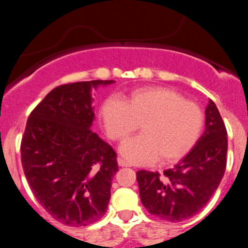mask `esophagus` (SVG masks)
<instances>
[{"instance_id": "34e87169", "label": "esophagus", "mask_w": 248, "mask_h": 248, "mask_svg": "<svg viewBox=\"0 0 248 248\" xmlns=\"http://www.w3.org/2000/svg\"><path fill=\"white\" fill-rule=\"evenodd\" d=\"M117 163H119L120 167H128V166H129L128 163H127L124 160H122L121 157H117Z\"/></svg>"}]
</instances>
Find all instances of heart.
I'll use <instances>...</instances> for the list:
<instances>
[{
  "label": "heart",
  "mask_w": 248,
  "mask_h": 248,
  "mask_svg": "<svg viewBox=\"0 0 248 248\" xmlns=\"http://www.w3.org/2000/svg\"><path fill=\"white\" fill-rule=\"evenodd\" d=\"M100 119L111 140H124L140 126L141 136L120 146V154L136 165L177 162L195 145L205 121L196 103L166 87L138 88L122 100L108 98Z\"/></svg>",
  "instance_id": "1"
}]
</instances>
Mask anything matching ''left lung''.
<instances>
[{
  "label": "left lung",
  "instance_id": "8db88e82",
  "mask_svg": "<svg viewBox=\"0 0 248 248\" xmlns=\"http://www.w3.org/2000/svg\"><path fill=\"white\" fill-rule=\"evenodd\" d=\"M205 132L190 153L170 170H138L137 180L141 203L149 213L180 222L200 212L220 184L227 166V129L215 103L205 110Z\"/></svg>",
  "mask_w": 248,
  "mask_h": 248
}]
</instances>
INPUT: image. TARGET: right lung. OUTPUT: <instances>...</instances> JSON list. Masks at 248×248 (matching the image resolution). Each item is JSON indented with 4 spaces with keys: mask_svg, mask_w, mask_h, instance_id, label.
<instances>
[{
    "mask_svg": "<svg viewBox=\"0 0 248 248\" xmlns=\"http://www.w3.org/2000/svg\"><path fill=\"white\" fill-rule=\"evenodd\" d=\"M115 81L59 86L32 110L21 139V163L38 202L58 222L85 227L107 212L119 170L116 153L91 129L92 91Z\"/></svg>",
    "mask_w": 248,
    "mask_h": 248,
    "instance_id": "obj_1",
    "label": "right lung"
}]
</instances>
